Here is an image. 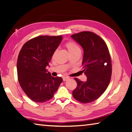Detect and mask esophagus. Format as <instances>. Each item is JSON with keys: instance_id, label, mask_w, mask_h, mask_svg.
I'll return each mask as SVG.
<instances>
[{"instance_id": "obj_1", "label": "esophagus", "mask_w": 132, "mask_h": 132, "mask_svg": "<svg viewBox=\"0 0 132 132\" xmlns=\"http://www.w3.org/2000/svg\"><path fill=\"white\" fill-rule=\"evenodd\" d=\"M62 79H63V81H67V80H68V79H69V78L66 77V76H63Z\"/></svg>"}]
</instances>
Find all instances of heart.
I'll list each match as a JSON object with an SVG mask.
<instances>
[{
  "mask_svg": "<svg viewBox=\"0 0 132 132\" xmlns=\"http://www.w3.org/2000/svg\"><path fill=\"white\" fill-rule=\"evenodd\" d=\"M65 47L68 50L70 55H72L75 53H78L81 52L80 48L79 45L73 41H69L66 42L65 44ZM55 53L53 55H54Z\"/></svg>",
  "mask_w": 132,
  "mask_h": 132,
  "instance_id": "heart-1",
  "label": "heart"
}]
</instances>
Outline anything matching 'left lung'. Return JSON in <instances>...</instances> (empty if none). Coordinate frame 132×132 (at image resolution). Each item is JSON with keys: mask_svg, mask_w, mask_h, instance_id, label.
<instances>
[{"mask_svg": "<svg viewBox=\"0 0 132 132\" xmlns=\"http://www.w3.org/2000/svg\"><path fill=\"white\" fill-rule=\"evenodd\" d=\"M71 36L83 49L81 71L87 77L85 82L75 78L77 87L72 96L79 102L89 103L98 98L109 86L112 73L111 57L105 41L95 33L82 31Z\"/></svg>", "mask_w": 132, "mask_h": 132, "instance_id": "8db88e82", "label": "left lung"}]
</instances>
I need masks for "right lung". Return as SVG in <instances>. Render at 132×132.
Instances as JSON below:
<instances>
[{
    "label": "right lung",
    "instance_id": "add662e5",
    "mask_svg": "<svg viewBox=\"0 0 132 132\" xmlns=\"http://www.w3.org/2000/svg\"><path fill=\"white\" fill-rule=\"evenodd\" d=\"M62 36L42 35L23 44L18 56L17 70L20 86L35 102H45L53 98L62 82L53 77L46 67L62 41Z\"/></svg>",
    "mask_w": 132,
    "mask_h": 132
}]
</instances>
